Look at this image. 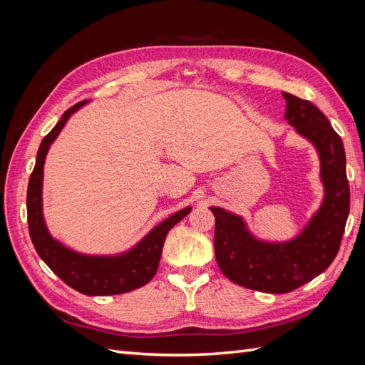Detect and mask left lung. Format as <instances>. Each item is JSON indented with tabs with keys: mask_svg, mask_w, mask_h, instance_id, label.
<instances>
[{
	"mask_svg": "<svg viewBox=\"0 0 365 365\" xmlns=\"http://www.w3.org/2000/svg\"><path fill=\"white\" fill-rule=\"evenodd\" d=\"M284 120L318 153L324 195L303 230L289 240L257 237L247 220L222 207H210L216 219L215 252L219 269L233 283L268 294H286L334 262L349 217L350 190L346 152L330 121L309 101L282 93Z\"/></svg>",
	"mask_w": 365,
	"mask_h": 365,
	"instance_id": "obj_1",
	"label": "left lung"
}]
</instances>
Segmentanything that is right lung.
I'll return each instance as SVG.
<instances>
[{
    "label": "right lung",
    "mask_w": 365,
    "mask_h": 365,
    "mask_svg": "<svg viewBox=\"0 0 365 365\" xmlns=\"http://www.w3.org/2000/svg\"><path fill=\"white\" fill-rule=\"evenodd\" d=\"M88 103L90 102L83 101L67 109L50 134L41 141L27 189L29 231L39 257L70 288L85 295H117L141 288L153 279L160 264L165 236L192 212V205L165 217L134 247L117 254H83L54 239L46 224L42 208L43 164L51 145L70 117Z\"/></svg>",
    "instance_id": "right-lung-1"
}]
</instances>
